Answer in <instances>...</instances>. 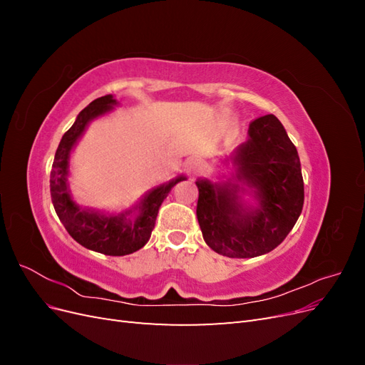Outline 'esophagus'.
Wrapping results in <instances>:
<instances>
[{
    "label": "esophagus",
    "mask_w": 365,
    "mask_h": 365,
    "mask_svg": "<svg viewBox=\"0 0 365 365\" xmlns=\"http://www.w3.org/2000/svg\"><path fill=\"white\" fill-rule=\"evenodd\" d=\"M185 168H187V172H189L190 175H195L197 170H200V163H197V160H189L185 163Z\"/></svg>",
    "instance_id": "1"
}]
</instances>
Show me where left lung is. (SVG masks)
<instances>
[{
  "label": "left lung",
  "mask_w": 365,
  "mask_h": 365,
  "mask_svg": "<svg viewBox=\"0 0 365 365\" xmlns=\"http://www.w3.org/2000/svg\"><path fill=\"white\" fill-rule=\"evenodd\" d=\"M248 134L235 164L237 180L256 189L257 210L247 212L236 202L237 185L196 181V216L205 244L233 259L262 256L279 247L304 202L300 158L279 118L268 114L252 120Z\"/></svg>",
  "instance_id": "8db88e82"
}]
</instances>
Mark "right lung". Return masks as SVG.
Here are the masks:
<instances>
[{
  "label": "right lung",
  "mask_w": 365,
  "mask_h": 365,
  "mask_svg": "<svg viewBox=\"0 0 365 365\" xmlns=\"http://www.w3.org/2000/svg\"><path fill=\"white\" fill-rule=\"evenodd\" d=\"M113 105H115V98L111 94L96 98L82 109L74 125L65 132L51 165L50 193L58 217L76 242H79L88 250L106 254V256H126V254L135 252L148 244L163 201L168 197L172 187L185 178L180 176L169 184L152 190L143 200L140 205L141 213L134 222H128L125 215L102 216L83 212L71 201L67 190L70 150L77 138L82 135L88 121L105 114L113 108Z\"/></svg>",
  "instance_id": "add662e5"
}]
</instances>
